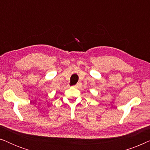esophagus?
Instances as JSON below:
<instances>
[{
    "mask_svg": "<svg viewBox=\"0 0 150 150\" xmlns=\"http://www.w3.org/2000/svg\"><path fill=\"white\" fill-rule=\"evenodd\" d=\"M80 85H81V83H78V84H77V85H75V86H74V87H79V86H80Z\"/></svg>",
    "mask_w": 150,
    "mask_h": 150,
    "instance_id": "1",
    "label": "esophagus"
}]
</instances>
